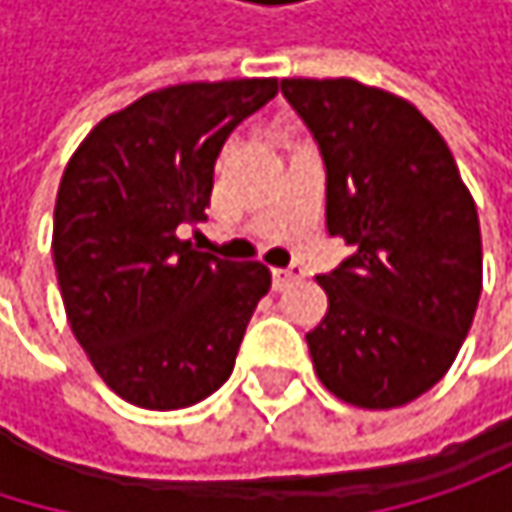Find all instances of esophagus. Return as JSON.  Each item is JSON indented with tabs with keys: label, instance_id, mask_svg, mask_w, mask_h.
<instances>
[{
	"label": "esophagus",
	"instance_id": "obj_1",
	"mask_svg": "<svg viewBox=\"0 0 512 512\" xmlns=\"http://www.w3.org/2000/svg\"><path fill=\"white\" fill-rule=\"evenodd\" d=\"M302 278V269L299 266H287V269H272V287L275 290H287L293 281Z\"/></svg>",
	"mask_w": 512,
	"mask_h": 512
}]
</instances>
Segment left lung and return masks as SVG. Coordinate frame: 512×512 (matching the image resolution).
Segmentation results:
<instances>
[{
	"mask_svg": "<svg viewBox=\"0 0 512 512\" xmlns=\"http://www.w3.org/2000/svg\"><path fill=\"white\" fill-rule=\"evenodd\" d=\"M326 165V228L356 252L320 287L305 335L320 382L361 409L430 391L471 329L483 249L471 192L439 130L403 97L356 79H281Z\"/></svg>",
	"mask_w": 512,
	"mask_h": 512,
	"instance_id": "1",
	"label": "left lung"
}]
</instances>
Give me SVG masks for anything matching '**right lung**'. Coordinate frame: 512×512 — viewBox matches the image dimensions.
I'll return each instance as SVG.
<instances>
[{"mask_svg": "<svg viewBox=\"0 0 512 512\" xmlns=\"http://www.w3.org/2000/svg\"><path fill=\"white\" fill-rule=\"evenodd\" d=\"M275 94V79L162 88L103 118L64 168L52 222L64 311L133 406H192L234 370L272 275L198 252L177 228L207 219L216 156Z\"/></svg>", "mask_w": 512, "mask_h": 512, "instance_id": "add662e5", "label": "right lung"}]
</instances>
